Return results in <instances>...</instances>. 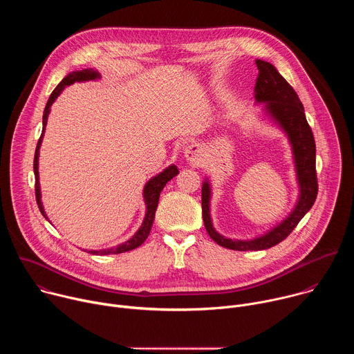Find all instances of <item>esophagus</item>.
Returning <instances> with one entry per match:
<instances>
[{"mask_svg":"<svg viewBox=\"0 0 354 354\" xmlns=\"http://www.w3.org/2000/svg\"><path fill=\"white\" fill-rule=\"evenodd\" d=\"M201 157H203V148L198 144H190L185 149V158L190 161L192 164H198L201 161Z\"/></svg>","mask_w":354,"mask_h":354,"instance_id":"esophagus-1","label":"esophagus"}]
</instances>
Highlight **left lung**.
<instances>
[{"mask_svg": "<svg viewBox=\"0 0 354 354\" xmlns=\"http://www.w3.org/2000/svg\"><path fill=\"white\" fill-rule=\"evenodd\" d=\"M257 67L259 74L255 84V99L258 104H265L266 113L279 124V127H281L290 140L299 186V197L290 216L265 235L246 241L231 239L218 234L213 227L210 217L212 189L206 180L201 186V210H203L205 227L214 242L232 250H262L280 243L291 234L301 218L310 212L318 194L315 140L307 122L304 106L299 102L297 92L279 74L273 64L257 60Z\"/></svg>", "mask_w": 354, "mask_h": 354, "instance_id": "8db88e82", "label": "left lung"}]
</instances>
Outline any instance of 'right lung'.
I'll return each mask as SVG.
<instances>
[{"label":"right lung","instance_id":"obj_1","mask_svg":"<svg viewBox=\"0 0 354 354\" xmlns=\"http://www.w3.org/2000/svg\"><path fill=\"white\" fill-rule=\"evenodd\" d=\"M100 78V74L92 68H86V70H81V71H73L70 73L67 77H64L62 80V82L56 86V89L52 92V95H50L47 104H46V108H44V112H43V130H41V136L37 141V145H36V151H35V160H33V171H35V193H36V201H37V206L40 209V213L43 214V217L46 220L47 216L44 213V209H43V205H41V200H40V183H39V149H40V144H41V138H43V134H44V130H46V124H47V118H48V113H50V106L53 105V102L56 100V97L62 93V91L74 84V82H82V81H89V80H97ZM179 174L178 168L175 165H171L168 167L167 169H164L161 174H158L157 176H154L153 179H149L147 182V185L144 186V201H145V206H147V212H145V217H144V221L140 227V230L126 242L118 245V246H113V248H108V249H100V250H88L89 254L92 255H112V254H123V252H127V250H131V249H136L138 248L145 239L147 236L149 235V231H151V227H153V223H154V218H156V212H157V207H158V200H160V194H161V190L164 189V186Z\"/></svg>","mask_w":354,"mask_h":354}]
</instances>
